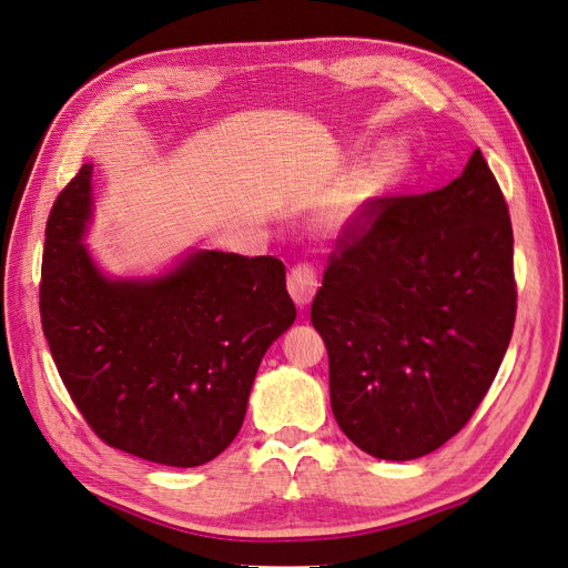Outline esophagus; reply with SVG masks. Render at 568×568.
<instances>
[{"label":"esophagus","mask_w":568,"mask_h":568,"mask_svg":"<svg viewBox=\"0 0 568 568\" xmlns=\"http://www.w3.org/2000/svg\"><path fill=\"white\" fill-rule=\"evenodd\" d=\"M318 290V273L311 264H297L287 273V292L297 306H306Z\"/></svg>","instance_id":"1"}]
</instances>
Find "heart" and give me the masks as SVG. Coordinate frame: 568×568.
I'll return each instance as SVG.
<instances>
[{
	"label": "heart",
	"instance_id": "1",
	"mask_svg": "<svg viewBox=\"0 0 568 568\" xmlns=\"http://www.w3.org/2000/svg\"><path fill=\"white\" fill-rule=\"evenodd\" d=\"M400 172V153L387 151L375 158L368 168L354 174L346 189L333 197L325 207V219L331 224H346L354 219L365 205H371L375 197L387 191Z\"/></svg>",
	"mask_w": 568,
	"mask_h": 568
}]
</instances>
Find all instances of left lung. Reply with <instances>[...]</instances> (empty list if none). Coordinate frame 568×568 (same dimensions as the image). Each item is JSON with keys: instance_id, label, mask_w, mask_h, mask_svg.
Wrapping results in <instances>:
<instances>
[{"instance_id": "8db88e82", "label": "left lung", "mask_w": 568, "mask_h": 568, "mask_svg": "<svg viewBox=\"0 0 568 568\" xmlns=\"http://www.w3.org/2000/svg\"><path fill=\"white\" fill-rule=\"evenodd\" d=\"M515 235L481 151L423 195H382L346 222L311 304L339 429L379 460L460 432L498 375L517 316Z\"/></svg>"}]
</instances>
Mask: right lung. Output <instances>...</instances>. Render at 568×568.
Instances as JSON below:
<instances>
[{"mask_svg": "<svg viewBox=\"0 0 568 568\" xmlns=\"http://www.w3.org/2000/svg\"><path fill=\"white\" fill-rule=\"evenodd\" d=\"M91 164L47 219L40 316L65 389L111 448L205 465L241 432L254 375L297 308L276 257L195 250L149 281H115L82 245Z\"/></svg>", "mask_w": 568, "mask_h": 568, "instance_id": "add662e5", "label": "right lung"}]
</instances>
